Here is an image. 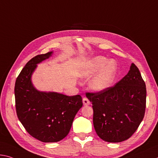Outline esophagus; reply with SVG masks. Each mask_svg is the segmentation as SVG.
I'll list each match as a JSON object with an SVG mask.
<instances>
[{"mask_svg":"<svg viewBox=\"0 0 158 158\" xmlns=\"http://www.w3.org/2000/svg\"><path fill=\"white\" fill-rule=\"evenodd\" d=\"M83 104H84V106H89V105H90V101H89V99H87L86 98H84Z\"/></svg>","mask_w":158,"mask_h":158,"instance_id":"34e87169","label":"esophagus"}]
</instances>
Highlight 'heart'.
<instances>
[{"mask_svg": "<svg viewBox=\"0 0 158 158\" xmlns=\"http://www.w3.org/2000/svg\"><path fill=\"white\" fill-rule=\"evenodd\" d=\"M117 64L103 56H97L86 64L83 77L88 78L96 73L89 82L90 89L95 92H102L110 87L116 78Z\"/></svg>", "mask_w": 158, "mask_h": 158, "instance_id": "b5f03b06", "label": "heart"}]
</instances>
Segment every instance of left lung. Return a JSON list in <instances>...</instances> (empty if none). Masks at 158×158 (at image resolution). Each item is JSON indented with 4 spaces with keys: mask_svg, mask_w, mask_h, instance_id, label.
<instances>
[{
    "mask_svg": "<svg viewBox=\"0 0 158 158\" xmlns=\"http://www.w3.org/2000/svg\"><path fill=\"white\" fill-rule=\"evenodd\" d=\"M86 96L93 105L95 130L105 141L119 143L129 139L143 119L146 84L134 63L114 86Z\"/></svg>",
    "mask_w": 158,
    "mask_h": 158,
    "instance_id": "obj_1",
    "label": "left lung"
}]
</instances>
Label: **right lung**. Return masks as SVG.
<instances>
[{
  "mask_svg": "<svg viewBox=\"0 0 158 158\" xmlns=\"http://www.w3.org/2000/svg\"><path fill=\"white\" fill-rule=\"evenodd\" d=\"M53 52L35 56L27 62L16 79L15 106L18 119L27 131L44 143L61 141L69 134L75 115L83 106L81 96L53 91H41L31 81L37 64Z\"/></svg>",
  "mask_w": 158,
  "mask_h": 158,
  "instance_id": "add662e5",
  "label": "right lung"
}]
</instances>
